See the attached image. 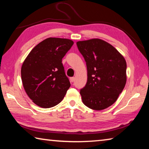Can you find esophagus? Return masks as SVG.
I'll use <instances>...</instances> for the list:
<instances>
[{
  "label": "esophagus",
  "instance_id": "34e87169",
  "mask_svg": "<svg viewBox=\"0 0 149 149\" xmlns=\"http://www.w3.org/2000/svg\"><path fill=\"white\" fill-rule=\"evenodd\" d=\"M74 81H75V77H70V81H71V82H74Z\"/></svg>",
  "mask_w": 149,
  "mask_h": 149
}]
</instances>
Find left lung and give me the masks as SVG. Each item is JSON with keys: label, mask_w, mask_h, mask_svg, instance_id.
<instances>
[{"label": "left lung", "mask_w": 149, "mask_h": 149, "mask_svg": "<svg viewBox=\"0 0 149 149\" xmlns=\"http://www.w3.org/2000/svg\"><path fill=\"white\" fill-rule=\"evenodd\" d=\"M76 44L87 69V84L80 90L82 101L93 110L105 109L116 101L125 87V60L112 45L102 39Z\"/></svg>", "instance_id": "1"}]
</instances>
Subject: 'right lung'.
I'll list each match as a JSON object with an SVG mask.
<instances>
[{"mask_svg": "<svg viewBox=\"0 0 149 149\" xmlns=\"http://www.w3.org/2000/svg\"><path fill=\"white\" fill-rule=\"evenodd\" d=\"M72 40L50 37L37 45L22 64V84L35 104L45 108L62 101L70 87L62 63L71 49Z\"/></svg>", "mask_w": 149, "mask_h": 149, "instance_id": "obj_1", "label": "right lung"}]
</instances>
